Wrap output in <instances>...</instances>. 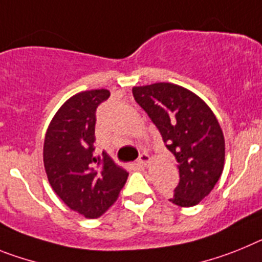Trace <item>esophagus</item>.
<instances>
[{
    "instance_id": "obj_1",
    "label": "esophagus",
    "mask_w": 262,
    "mask_h": 262,
    "mask_svg": "<svg viewBox=\"0 0 262 262\" xmlns=\"http://www.w3.org/2000/svg\"><path fill=\"white\" fill-rule=\"evenodd\" d=\"M149 162H150L149 154H146V153L141 154L140 159H138V165L142 166V167H146V166L149 165Z\"/></svg>"
}]
</instances>
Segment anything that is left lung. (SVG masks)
<instances>
[{
    "mask_svg": "<svg viewBox=\"0 0 262 262\" xmlns=\"http://www.w3.org/2000/svg\"><path fill=\"white\" fill-rule=\"evenodd\" d=\"M132 92L178 163L179 183L170 202L196 206L224 169L226 142L217 118L198 95L177 84L154 83Z\"/></svg>",
    "mask_w": 262,
    "mask_h": 262,
    "instance_id": "8db88e82",
    "label": "left lung"
}]
</instances>
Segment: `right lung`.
<instances>
[{"label": "right lung", "mask_w": 262, "mask_h": 262, "mask_svg": "<svg viewBox=\"0 0 262 262\" xmlns=\"http://www.w3.org/2000/svg\"><path fill=\"white\" fill-rule=\"evenodd\" d=\"M108 90L79 92L52 117L43 145V163L52 190L87 219L103 215L117 200L129 172L105 151L95 156L96 108Z\"/></svg>", "instance_id": "add662e5"}]
</instances>
